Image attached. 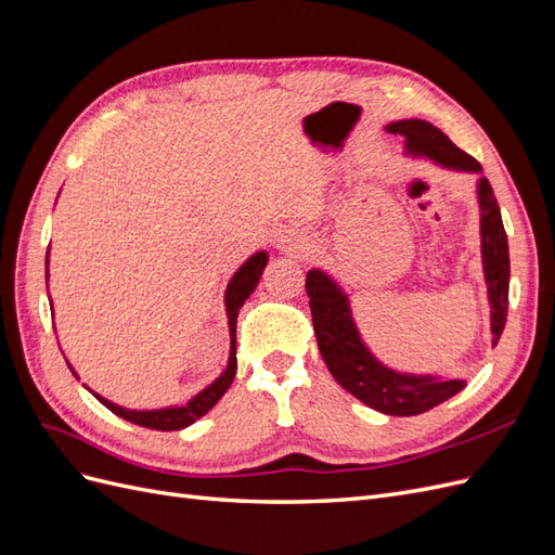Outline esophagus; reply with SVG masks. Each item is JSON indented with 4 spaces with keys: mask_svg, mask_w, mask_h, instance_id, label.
Here are the masks:
<instances>
[{
    "mask_svg": "<svg viewBox=\"0 0 555 555\" xmlns=\"http://www.w3.org/2000/svg\"><path fill=\"white\" fill-rule=\"evenodd\" d=\"M280 247H284L287 251H298V249H300V245L294 243L292 238H289V241H280Z\"/></svg>",
    "mask_w": 555,
    "mask_h": 555,
    "instance_id": "34e87169",
    "label": "esophagus"
}]
</instances>
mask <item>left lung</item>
I'll return each mask as SVG.
<instances>
[{"instance_id":"obj_1","label":"left lung","mask_w":555,"mask_h":555,"mask_svg":"<svg viewBox=\"0 0 555 555\" xmlns=\"http://www.w3.org/2000/svg\"><path fill=\"white\" fill-rule=\"evenodd\" d=\"M386 131L405 137L408 153L414 157H428L451 171L481 173V164L475 157L463 153L449 141L444 131L426 120H398L386 125ZM477 196L481 210L483 278L491 304V333L493 345H498L509 306V247L500 206L486 178L477 182ZM306 292L310 296L317 345L331 375L367 408L391 416H414L438 408L440 402L465 389V379L396 373L379 363L361 340L347 294L322 268L308 271Z\"/></svg>"}]
</instances>
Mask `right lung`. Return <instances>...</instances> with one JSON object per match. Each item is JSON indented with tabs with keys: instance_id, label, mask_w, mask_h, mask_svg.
<instances>
[{
	"instance_id": "1",
	"label": "right lung",
	"mask_w": 555,
	"mask_h": 555,
	"mask_svg": "<svg viewBox=\"0 0 555 555\" xmlns=\"http://www.w3.org/2000/svg\"><path fill=\"white\" fill-rule=\"evenodd\" d=\"M266 263H268V255L261 249V251H257V255H251L238 268L236 275L231 278L229 287H227V294H224V306H227V317H229V335H231V349H229L227 371L220 377H217L212 384H208L204 391L196 393L190 402H184V405H180V408L176 405V408H164V410H127V408L115 405V402H111V400L102 398L99 393H94L92 389H88V391H92V396L99 402H102V405H106L113 414L122 416V418H127V422L137 424V426L153 428V430H180V428L192 426L196 418L204 416L210 408H215V402L227 393L233 377H236V367H238V361H236V322H238V310L243 308V304L249 298V294L257 289V284L261 280V273H263ZM46 282H48V255H46ZM50 306H53V304H50ZM72 373H74V367H72Z\"/></svg>"
}]
</instances>
